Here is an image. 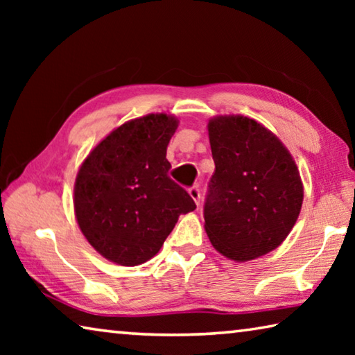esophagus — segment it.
I'll list each match as a JSON object with an SVG mask.
<instances>
[{"label":"esophagus","mask_w":355,"mask_h":355,"mask_svg":"<svg viewBox=\"0 0 355 355\" xmlns=\"http://www.w3.org/2000/svg\"><path fill=\"white\" fill-rule=\"evenodd\" d=\"M189 196L192 197V200H194L197 205L200 203V189L199 186H192V188H189Z\"/></svg>","instance_id":"obj_1"}]
</instances>
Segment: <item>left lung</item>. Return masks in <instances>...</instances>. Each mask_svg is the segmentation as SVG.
Segmentation results:
<instances>
[{"mask_svg":"<svg viewBox=\"0 0 355 355\" xmlns=\"http://www.w3.org/2000/svg\"><path fill=\"white\" fill-rule=\"evenodd\" d=\"M216 171L203 207L214 249L235 261L284 243L297 220L304 188L297 166L277 136L244 116L208 123Z\"/></svg>","mask_w":355,"mask_h":355,"instance_id":"1","label":"left lung"}]
</instances>
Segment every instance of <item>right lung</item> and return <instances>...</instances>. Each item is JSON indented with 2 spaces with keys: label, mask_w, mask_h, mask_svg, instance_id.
Returning a JSON list of instances; mask_svg holds the SVG:
<instances>
[{
  "label": "right lung",
  "mask_w": 355,
  "mask_h": 355,
  "mask_svg": "<svg viewBox=\"0 0 355 355\" xmlns=\"http://www.w3.org/2000/svg\"><path fill=\"white\" fill-rule=\"evenodd\" d=\"M177 119L148 114L120 125L95 147L75 182V216L98 254L136 266L158 254L192 197L169 177L167 146Z\"/></svg>",
  "instance_id": "add662e5"
}]
</instances>
